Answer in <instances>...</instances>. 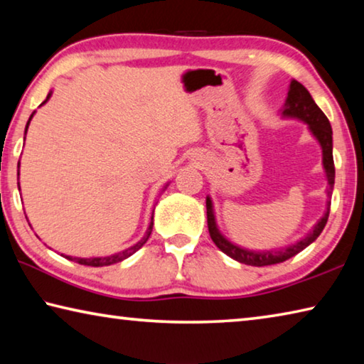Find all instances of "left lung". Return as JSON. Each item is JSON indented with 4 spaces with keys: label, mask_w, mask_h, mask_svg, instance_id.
I'll return each mask as SVG.
<instances>
[{
    "label": "left lung",
    "mask_w": 364,
    "mask_h": 364,
    "mask_svg": "<svg viewBox=\"0 0 364 364\" xmlns=\"http://www.w3.org/2000/svg\"><path fill=\"white\" fill-rule=\"evenodd\" d=\"M281 115L286 117V119H297L306 123L308 130H310L313 136L316 138L319 146H321L323 168L326 171V180H328V184H329L328 197H331L332 188H334L336 168H334V157H332V128L328 117H326L323 110L316 106V102L313 101V97L310 93H308V90L304 85L299 83L297 80H292L291 85H289V93L286 97L284 107L281 110ZM205 205H207L208 232H210V237L215 242V245H217L223 254L231 257L232 260H236L239 263L250 264V267H267V264H276V263L289 260V258L297 255L299 252H301L311 242L316 241V237L321 234L326 223H328L331 200H328V207H326V212L321 217V220L313 226V230L308 232L304 239H300L299 242L287 245V247H282L278 250H249L232 244L230 239H226L218 230L217 220H215V212H213V202L208 196L205 199Z\"/></svg>",
    "instance_id": "1"
}]
</instances>
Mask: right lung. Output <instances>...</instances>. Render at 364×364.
I'll return each instance as SVG.
<instances>
[{
    "mask_svg": "<svg viewBox=\"0 0 364 364\" xmlns=\"http://www.w3.org/2000/svg\"><path fill=\"white\" fill-rule=\"evenodd\" d=\"M49 97H51V91H49V95L46 96V100L41 102V106H43V104H45V102H48ZM33 114H35V112H33ZM33 114L30 115V119H28V122H27L26 133H27V130H28L30 120H32ZM19 164H21V162H19ZM167 186H168V184H167ZM167 186H165V188H167ZM152 226H154V212H152V217H151L149 228H147V231H146L144 236L141 237L136 244H133L132 247H128V249L122 250V252H117V254H114V255H109V257H90V258H82V257H70V255H64V254H63V257L69 258V260L77 262V263H80V264H86V267H109V264H114V263H119V262H122V260H125V258H128L130 255H133L134 252H138L141 247H143V245L146 244L147 239H149V236H151V232H152Z\"/></svg>",
    "mask_w": 364,
    "mask_h": 364,
    "instance_id": "add662e5",
    "label": "right lung"
}]
</instances>
